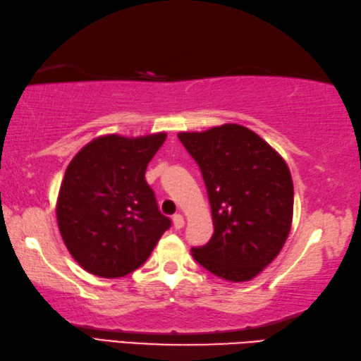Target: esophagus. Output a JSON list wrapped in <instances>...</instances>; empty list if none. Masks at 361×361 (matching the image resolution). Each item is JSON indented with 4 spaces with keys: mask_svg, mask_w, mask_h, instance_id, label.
Returning a JSON list of instances; mask_svg holds the SVG:
<instances>
[{
    "mask_svg": "<svg viewBox=\"0 0 361 361\" xmlns=\"http://www.w3.org/2000/svg\"><path fill=\"white\" fill-rule=\"evenodd\" d=\"M183 224H185V221H183L182 214H174L173 216V226H174L176 230H180L183 227Z\"/></svg>",
    "mask_w": 361,
    "mask_h": 361,
    "instance_id": "esophagus-1",
    "label": "esophagus"
}]
</instances>
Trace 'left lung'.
<instances>
[{
  "label": "left lung",
  "instance_id": "1",
  "mask_svg": "<svg viewBox=\"0 0 361 361\" xmlns=\"http://www.w3.org/2000/svg\"><path fill=\"white\" fill-rule=\"evenodd\" d=\"M201 168L214 233L193 258L227 281H248L274 261L289 236L293 182L284 159L236 123L179 133Z\"/></svg>",
  "mask_w": 361,
  "mask_h": 361
}]
</instances>
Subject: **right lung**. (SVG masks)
<instances>
[{
	"label": "right lung",
	"mask_w": 361,
	"mask_h": 361,
	"mask_svg": "<svg viewBox=\"0 0 361 361\" xmlns=\"http://www.w3.org/2000/svg\"><path fill=\"white\" fill-rule=\"evenodd\" d=\"M165 133L94 139L71 160L57 199V222L69 253L92 275L118 278L139 269L170 218L145 180Z\"/></svg>",
	"instance_id": "add662e5"
}]
</instances>
